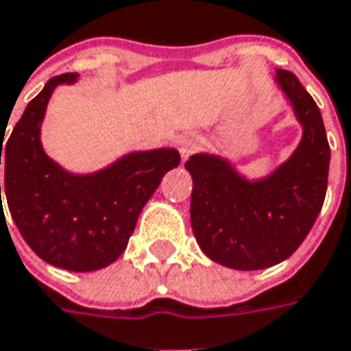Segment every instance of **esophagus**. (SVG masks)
<instances>
[{
	"label": "esophagus",
	"mask_w": 351,
	"mask_h": 351,
	"mask_svg": "<svg viewBox=\"0 0 351 351\" xmlns=\"http://www.w3.org/2000/svg\"><path fill=\"white\" fill-rule=\"evenodd\" d=\"M178 147H180V153L183 156V160H187L189 156L195 153L196 149H198V138H196L195 134H185L183 138H180L178 141Z\"/></svg>",
	"instance_id": "34e87169"
}]
</instances>
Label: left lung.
Masks as SVG:
<instances>
[{
	"label": "left lung",
	"instance_id": "left-lung-1",
	"mask_svg": "<svg viewBox=\"0 0 351 351\" xmlns=\"http://www.w3.org/2000/svg\"><path fill=\"white\" fill-rule=\"evenodd\" d=\"M276 84L302 126L291 156L265 178L250 180L228 158L196 153L191 225L200 250L234 270H261L291 257L322 211L330 149L322 113L297 77L276 69Z\"/></svg>",
	"mask_w": 351,
	"mask_h": 351
}]
</instances>
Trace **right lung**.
Masks as SVG:
<instances>
[{"label": "right lung", "instance_id": "right-lung-1", "mask_svg": "<svg viewBox=\"0 0 351 351\" xmlns=\"http://www.w3.org/2000/svg\"><path fill=\"white\" fill-rule=\"evenodd\" d=\"M77 77H52L24 109L5 147L1 141L5 196L14 225L36 255L52 267L92 272L123 255L143 206L181 156L160 147L126 153L92 173L62 168L45 153L41 124L54 88L73 84Z\"/></svg>", "mask_w": 351, "mask_h": 351}]
</instances>
